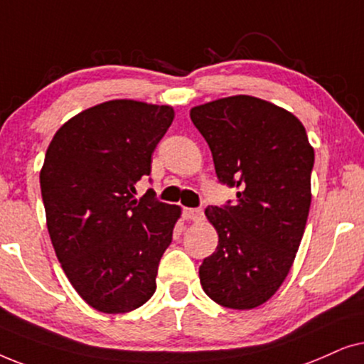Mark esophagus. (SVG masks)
<instances>
[{
    "mask_svg": "<svg viewBox=\"0 0 364 364\" xmlns=\"http://www.w3.org/2000/svg\"><path fill=\"white\" fill-rule=\"evenodd\" d=\"M183 216H185L188 221H201L203 210H200V208H186V210L183 211Z\"/></svg>",
    "mask_w": 364,
    "mask_h": 364,
    "instance_id": "obj_1",
    "label": "esophagus"
}]
</instances>
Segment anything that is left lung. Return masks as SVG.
<instances>
[{"label":"left lung","mask_w":364,"mask_h":364,"mask_svg":"<svg viewBox=\"0 0 364 364\" xmlns=\"http://www.w3.org/2000/svg\"><path fill=\"white\" fill-rule=\"evenodd\" d=\"M190 116L218 179L238 188L232 206L205 210L218 246L200 266L201 287L225 308H258L296 258L311 205L314 149L296 116L255 96L210 101Z\"/></svg>","instance_id":"obj_1"}]
</instances>
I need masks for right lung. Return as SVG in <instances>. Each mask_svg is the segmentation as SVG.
Returning a JSON list of instances; mask_svg holds the SVG:
<instances>
[{"mask_svg": "<svg viewBox=\"0 0 364 364\" xmlns=\"http://www.w3.org/2000/svg\"><path fill=\"white\" fill-rule=\"evenodd\" d=\"M174 119L173 106L111 100L58 129L40 171L50 238L76 293L101 313H129L156 289L181 208L136 183Z\"/></svg>", "mask_w": 364, "mask_h": 364, "instance_id": "1", "label": "right lung"}]
</instances>
